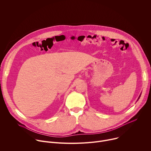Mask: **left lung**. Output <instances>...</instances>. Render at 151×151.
<instances>
[{"label": "left lung", "mask_w": 151, "mask_h": 151, "mask_svg": "<svg viewBox=\"0 0 151 151\" xmlns=\"http://www.w3.org/2000/svg\"><path fill=\"white\" fill-rule=\"evenodd\" d=\"M140 96H139V98H138V100H139V98H140Z\"/></svg>", "instance_id": "obj_1"}]
</instances>
